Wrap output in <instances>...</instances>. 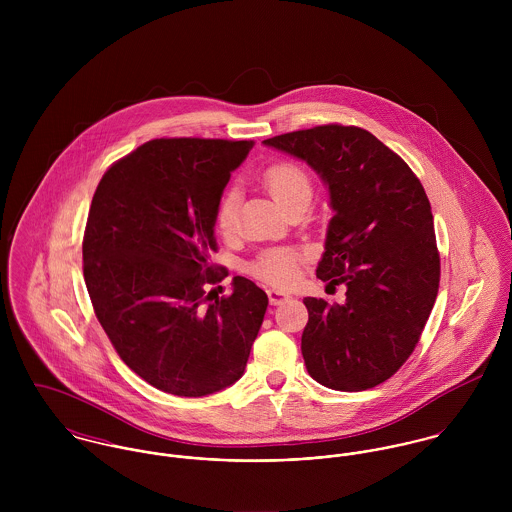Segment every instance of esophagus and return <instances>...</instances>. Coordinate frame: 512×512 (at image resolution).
I'll return each mask as SVG.
<instances>
[{"instance_id":"obj_1","label":"esophagus","mask_w":512,"mask_h":512,"mask_svg":"<svg viewBox=\"0 0 512 512\" xmlns=\"http://www.w3.org/2000/svg\"><path fill=\"white\" fill-rule=\"evenodd\" d=\"M268 297H270V303H272V305H280V303H284L286 299H290L292 293L272 288V290H268Z\"/></svg>"}]
</instances>
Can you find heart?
I'll use <instances>...</instances> for the list:
<instances>
[{"label": "heart", "instance_id": "obj_1", "mask_svg": "<svg viewBox=\"0 0 512 512\" xmlns=\"http://www.w3.org/2000/svg\"><path fill=\"white\" fill-rule=\"evenodd\" d=\"M262 185L286 213L293 207H307L313 197V185L307 171L292 161H278L266 167L262 173ZM236 209L238 193L236 189H230L222 195L215 217L217 228L222 234L234 232ZM303 260V252L295 248H270L252 262L250 270L266 284L288 286L297 278Z\"/></svg>", "mask_w": 512, "mask_h": 512}]
</instances>
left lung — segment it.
<instances>
[{
    "instance_id": "obj_1",
    "label": "left lung",
    "mask_w": 512,
    "mask_h": 512,
    "mask_svg": "<svg viewBox=\"0 0 512 512\" xmlns=\"http://www.w3.org/2000/svg\"><path fill=\"white\" fill-rule=\"evenodd\" d=\"M305 161L329 191L317 278L343 284V305L305 297L301 355L319 384L359 392L388 380L420 341L436 303L439 254L428 195L370 132L317 126L264 140Z\"/></svg>"
}]
</instances>
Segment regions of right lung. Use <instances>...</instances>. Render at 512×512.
<instances>
[{
    "label": "right lung",
    "mask_w": 512,
    "mask_h": 512,
    "mask_svg": "<svg viewBox=\"0 0 512 512\" xmlns=\"http://www.w3.org/2000/svg\"><path fill=\"white\" fill-rule=\"evenodd\" d=\"M252 140H151L116 161L92 197L84 282L120 359L157 390L199 398L234 384L268 295L234 276L215 297V217Z\"/></svg>",
    "instance_id": "add662e5"
}]
</instances>
